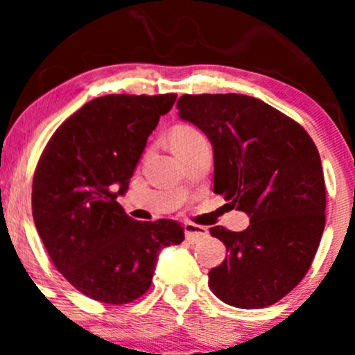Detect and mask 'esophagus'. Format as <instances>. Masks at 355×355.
Here are the masks:
<instances>
[{
	"instance_id": "1",
	"label": "esophagus",
	"mask_w": 355,
	"mask_h": 355,
	"mask_svg": "<svg viewBox=\"0 0 355 355\" xmlns=\"http://www.w3.org/2000/svg\"><path fill=\"white\" fill-rule=\"evenodd\" d=\"M183 230H185L187 240L191 243L198 242V240L205 239L207 235H209V232H207L205 227L195 225V223H185V225H183Z\"/></svg>"
}]
</instances>
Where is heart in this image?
<instances>
[{"label":"heart","instance_id":"1","mask_svg":"<svg viewBox=\"0 0 355 355\" xmlns=\"http://www.w3.org/2000/svg\"><path fill=\"white\" fill-rule=\"evenodd\" d=\"M168 140L175 155H178L185 152V150H189L190 146H193L197 141L203 140V135L197 128H193V126L190 125H177L170 130Z\"/></svg>","mask_w":355,"mask_h":355}]
</instances>
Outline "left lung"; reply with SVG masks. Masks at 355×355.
I'll list each match as a JSON object with an SVG mask.
<instances>
[{
  "instance_id": "left-lung-1",
  "label": "left lung",
  "mask_w": 355,
  "mask_h": 355,
  "mask_svg": "<svg viewBox=\"0 0 355 355\" xmlns=\"http://www.w3.org/2000/svg\"><path fill=\"white\" fill-rule=\"evenodd\" d=\"M178 116L214 148V191L245 211L242 232L211 227L229 255L209 272L222 302L262 309L295 287L315 257L325 227L320 155L292 118L254 96L183 95Z\"/></svg>"
}]
</instances>
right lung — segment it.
<instances>
[{
  "label": "right lung",
  "mask_w": 355,
  "mask_h": 355,
  "mask_svg": "<svg viewBox=\"0 0 355 355\" xmlns=\"http://www.w3.org/2000/svg\"><path fill=\"white\" fill-rule=\"evenodd\" d=\"M177 95H105L64 120L33 177V220L51 262L76 291L128 304L148 291L165 247L183 242L175 220L137 222L116 198Z\"/></svg>",
  "instance_id": "add662e5"
}]
</instances>
